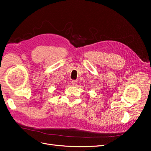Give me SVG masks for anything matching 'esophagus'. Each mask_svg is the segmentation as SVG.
Segmentation results:
<instances>
[{
	"mask_svg": "<svg viewBox=\"0 0 151 151\" xmlns=\"http://www.w3.org/2000/svg\"><path fill=\"white\" fill-rule=\"evenodd\" d=\"M77 83H78V81L76 80H72L71 81V85L73 86H76L77 85Z\"/></svg>",
	"mask_w": 151,
	"mask_h": 151,
	"instance_id": "esophagus-1",
	"label": "esophagus"
}]
</instances>
